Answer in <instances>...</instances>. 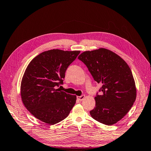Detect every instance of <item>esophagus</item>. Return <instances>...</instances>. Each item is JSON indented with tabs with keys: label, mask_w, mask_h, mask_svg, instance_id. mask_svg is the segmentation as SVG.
<instances>
[{
	"label": "esophagus",
	"mask_w": 151,
	"mask_h": 151,
	"mask_svg": "<svg viewBox=\"0 0 151 151\" xmlns=\"http://www.w3.org/2000/svg\"><path fill=\"white\" fill-rule=\"evenodd\" d=\"M85 95H82L81 96H78V97H77V99H78L79 101H83V99H85Z\"/></svg>",
	"instance_id": "esophagus-1"
}]
</instances>
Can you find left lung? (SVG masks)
I'll list each match as a JSON object with an SVG mask.
<instances>
[{
    "mask_svg": "<svg viewBox=\"0 0 151 151\" xmlns=\"http://www.w3.org/2000/svg\"><path fill=\"white\" fill-rule=\"evenodd\" d=\"M78 59L86 65L93 79L102 85L101 93L95 97L92 118L107 125L118 122L131 109L136 99V88L130 67L110 50L100 48L85 51Z\"/></svg>",
    "mask_w": 151,
    "mask_h": 151,
    "instance_id": "8db88e82",
    "label": "left lung"
}]
</instances>
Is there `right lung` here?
<instances>
[{
    "mask_svg": "<svg viewBox=\"0 0 151 151\" xmlns=\"http://www.w3.org/2000/svg\"><path fill=\"white\" fill-rule=\"evenodd\" d=\"M80 51L53 49L33 58L26 68L21 84L22 103L28 111L48 125H54L68 116L76 96L61 91L65 72Z\"/></svg>",
    "mask_w": 151,
    "mask_h": 151,
    "instance_id": "right-lung-1",
    "label": "right lung"
}]
</instances>
